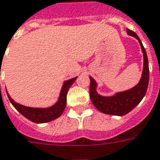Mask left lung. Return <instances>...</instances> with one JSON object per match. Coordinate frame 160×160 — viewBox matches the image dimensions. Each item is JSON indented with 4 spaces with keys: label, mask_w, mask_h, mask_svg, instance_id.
Wrapping results in <instances>:
<instances>
[{
    "label": "left lung",
    "mask_w": 160,
    "mask_h": 160,
    "mask_svg": "<svg viewBox=\"0 0 160 160\" xmlns=\"http://www.w3.org/2000/svg\"><path fill=\"white\" fill-rule=\"evenodd\" d=\"M127 34L136 38L139 42L144 58V65L141 78L135 87L127 91L116 92L114 95L102 96L97 92V83L92 77L90 78V99L94 107L106 114L123 116L128 113L142 100L146 95L149 83V67L146 49L138 36L132 30L127 29Z\"/></svg>",
    "instance_id": "obj_1"
}]
</instances>
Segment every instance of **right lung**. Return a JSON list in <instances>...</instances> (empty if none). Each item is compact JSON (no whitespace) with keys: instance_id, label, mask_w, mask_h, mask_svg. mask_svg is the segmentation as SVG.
Here are the masks:
<instances>
[{"instance_id":"right-lung-1","label":"right lung","mask_w":160,"mask_h":160,"mask_svg":"<svg viewBox=\"0 0 160 160\" xmlns=\"http://www.w3.org/2000/svg\"><path fill=\"white\" fill-rule=\"evenodd\" d=\"M76 79L77 77H75V78H72V79L64 81L62 88H61V92H60L59 99L57 100L56 103L53 105L52 107H46V108L26 107L21 104L16 103L14 99H12L8 92H7V94H8L10 102L14 106V108L20 113H22L25 118L31 120L32 122L37 123V124L49 122V121H52L53 119L59 118L62 114L65 107H66V105H67L68 92Z\"/></svg>"}]
</instances>
